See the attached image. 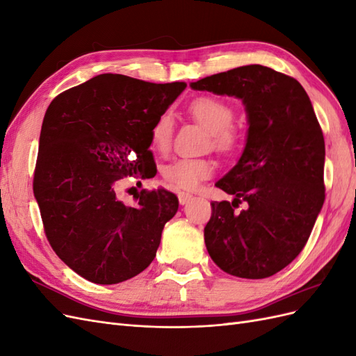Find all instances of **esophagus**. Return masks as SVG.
Masks as SVG:
<instances>
[{"label": "esophagus", "mask_w": 356, "mask_h": 356, "mask_svg": "<svg viewBox=\"0 0 356 356\" xmlns=\"http://www.w3.org/2000/svg\"><path fill=\"white\" fill-rule=\"evenodd\" d=\"M191 195H188V193H184V191H179L178 193V200H179V204H186L191 200Z\"/></svg>", "instance_id": "1"}]
</instances>
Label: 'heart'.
<instances>
[{
    "label": "heart",
    "mask_w": 356,
    "mask_h": 356,
    "mask_svg": "<svg viewBox=\"0 0 356 356\" xmlns=\"http://www.w3.org/2000/svg\"><path fill=\"white\" fill-rule=\"evenodd\" d=\"M191 117L209 132L211 145L220 152H227L236 143V132L232 127L234 111L229 104L212 96H202L188 106ZM174 120L169 113L161 114L152 129V145L159 152H166L172 141ZM213 163L202 157H178L161 169V175L178 188L195 190L202 181L213 174Z\"/></svg>",
    "instance_id": "1"
}]
</instances>
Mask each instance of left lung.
Returning <instances> with one entry per match:
<instances>
[{
  "instance_id": "1",
  "label": "left lung",
  "mask_w": 356,
  "mask_h": 356,
  "mask_svg": "<svg viewBox=\"0 0 356 356\" xmlns=\"http://www.w3.org/2000/svg\"><path fill=\"white\" fill-rule=\"evenodd\" d=\"M193 90L234 96L246 111L241 159L215 186L233 202H212L207 250L225 273L263 279L303 250L325 199V143L314 106L296 79L246 65L190 83ZM242 201L247 208L234 209Z\"/></svg>"
}]
</instances>
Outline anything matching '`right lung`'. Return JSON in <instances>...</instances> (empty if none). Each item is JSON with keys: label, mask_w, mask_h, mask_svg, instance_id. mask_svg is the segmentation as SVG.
I'll list each match as a JSON object with an SVG mask.
<instances>
[{"label": "right lung", "mask_w": 356, "mask_h": 356, "mask_svg": "<svg viewBox=\"0 0 356 356\" xmlns=\"http://www.w3.org/2000/svg\"><path fill=\"white\" fill-rule=\"evenodd\" d=\"M187 88L101 74L51 101L41 126L34 196L53 251L88 281H127L154 260L178 211L166 190L143 191L136 207L117 182L152 172V129Z\"/></svg>", "instance_id": "obj_1"}]
</instances>
